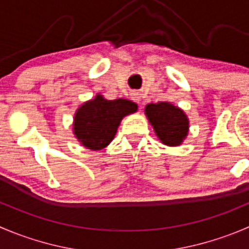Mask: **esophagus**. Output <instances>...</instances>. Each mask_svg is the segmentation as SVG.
Returning <instances> with one entry per match:
<instances>
[{"instance_id":"1","label":"esophagus","mask_w":249,"mask_h":249,"mask_svg":"<svg viewBox=\"0 0 249 249\" xmlns=\"http://www.w3.org/2000/svg\"><path fill=\"white\" fill-rule=\"evenodd\" d=\"M141 97H142L141 93H140V92H136V91H134V92L131 93V98H132V100L135 101V102L139 103L140 101H141Z\"/></svg>"}]
</instances>
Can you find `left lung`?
<instances>
[{"instance_id":"left-lung-1","label":"left lung","mask_w":249,"mask_h":249,"mask_svg":"<svg viewBox=\"0 0 249 249\" xmlns=\"http://www.w3.org/2000/svg\"><path fill=\"white\" fill-rule=\"evenodd\" d=\"M144 114L163 144L169 147L180 146L189 134V118L181 108L173 103H149L144 108Z\"/></svg>"}]
</instances>
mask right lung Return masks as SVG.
<instances>
[{"label": "right lung", "mask_w": 249, "mask_h": 249, "mask_svg": "<svg viewBox=\"0 0 249 249\" xmlns=\"http://www.w3.org/2000/svg\"><path fill=\"white\" fill-rule=\"evenodd\" d=\"M137 112V105L125 98L106 100L97 93L76 109L73 134L85 148L100 151L114 139L123 118Z\"/></svg>", "instance_id": "right-lung-1"}]
</instances>
